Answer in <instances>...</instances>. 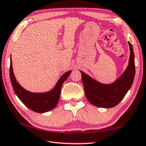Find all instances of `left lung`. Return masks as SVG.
Returning a JSON list of instances; mask_svg holds the SVG:
<instances>
[{"mask_svg":"<svg viewBox=\"0 0 146 146\" xmlns=\"http://www.w3.org/2000/svg\"><path fill=\"white\" fill-rule=\"evenodd\" d=\"M130 56L128 66L121 76L111 84L96 81L80 71L86 98L93 105L110 108L117 105L131 88L135 75V55L131 43L128 42Z\"/></svg>","mask_w":146,"mask_h":146,"instance_id":"obj_1","label":"left lung"}]
</instances>
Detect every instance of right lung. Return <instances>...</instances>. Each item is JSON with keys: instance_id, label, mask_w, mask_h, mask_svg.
Returning <instances> with one entry per match:
<instances>
[{"instance_id": "1", "label": "right lung", "mask_w": 146, "mask_h": 146, "mask_svg": "<svg viewBox=\"0 0 146 146\" xmlns=\"http://www.w3.org/2000/svg\"><path fill=\"white\" fill-rule=\"evenodd\" d=\"M70 72V70L64 74L52 90L45 93H33L25 90L17 83L13 70L11 58L10 60V80L15 94L28 108L37 113H45L55 108L60 99L61 86Z\"/></svg>"}]
</instances>
